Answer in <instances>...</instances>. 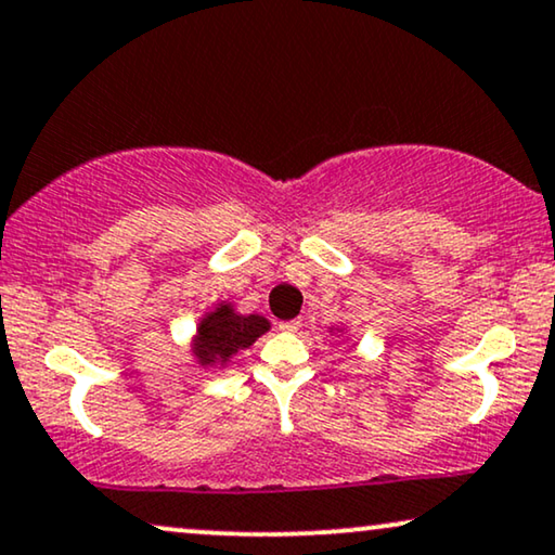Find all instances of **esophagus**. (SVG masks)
I'll return each mask as SVG.
<instances>
[{"mask_svg":"<svg viewBox=\"0 0 555 555\" xmlns=\"http://www.w3.org/2000/svg\"><path fill=\"white\" fill-rule=\"evenodd\" d=\"M300 328H302L300 318H293V321H283V323H280V331H285V333H298Z\"/></svg>","mask_w":555,"mask_h":555,"instance_id":"34e87169","label":"esophagus"}]
</instances>
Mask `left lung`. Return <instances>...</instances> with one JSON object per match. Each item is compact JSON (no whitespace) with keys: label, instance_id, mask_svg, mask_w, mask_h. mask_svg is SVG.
<instances>
[{"label":"left lung","instance_id":"1","mask_svg":"<svg viewBox=\"0 0 555 555\" xmlns=\"http://www.w3.org/2000/svg\"><path fill=\"white\" fill-rule=\"evenodd\" d=\"M328 333H331V336H346V338H348V328H346L344 323H340V325H331Z\"/></svg>","mask_w":555,"mask_h":555}]
</instances>
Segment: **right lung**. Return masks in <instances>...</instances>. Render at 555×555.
Segmentation results:
<instances>
[{
    "label": "right lung",
    "mask_w": 555,
    "mask_h": 555,
    "mask_svg": "<svg viewBox=\"0 0 555 555\" xmlns=\"http://www.w3.org/2000/svg\"><path fill=\"white\" fill-rule=\"evenodd\" d=\"M270 331L260 313H240L232 300H219L199 318L192 336V356L202 369L222 371L240 351Z\"/></svg>",
    "instance_id": "obj_1"
}]
</instances>
